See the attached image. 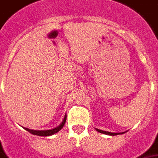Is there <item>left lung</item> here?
Returning <instances> with one entry per match:
<instances>
[{
    "mask_svg": "<svg viewBox=\"0 0 158 158\" xmlns=\"http://www.w3.org/2000/svg\"><path fill=\"white\" fill-rule=\"evenodd\" d=\"M96 131L101 132V133H103V134H106V135H110V136H115V135H118V134H123V133H126L127 131H124V132H109V131H102V130H100V129H97L95 128Z\"/></svg>",
    "mask_w": 158,
    "mask_h": 158,
    "instance_id": "1",
    "label": "left lung"
}]
</instances>
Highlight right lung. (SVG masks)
<instances>
[{
	"label": "right lung",
	"instance_id": "1",
	"mask_svg": "<svg viewBox=\"0 0 158 158\" xmlns=\"http://www.w3.org/2000/svg\"><path fill=\"white\" fill-rule=\"evenodd\" d=\"M66 118H67V116H66V114H65L64 118V119H63V121L61 122L60 125H59L58 127L53 128V129H51V130H31V129L26 128V127H24V129H25V130H27V131H29V132L31 133V134H33V135L43 136V137L53 135V134H55V133H56V132H58V131H60L61 129L64 127L65 122H66Z\"/></svg>",
	"mask_w": 158,
	"mask_h": 158
}]
</instances>
